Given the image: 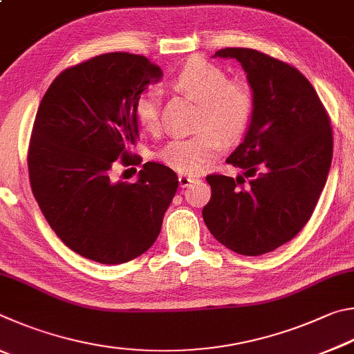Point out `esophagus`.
<instances>
[{
  "mask_svg": "<svg viewBox=\"0 0 354 354\" xmlns=\"http://www.w3.org/2000/svg\"><path fill=\"white\" fill-rule=\"evenodd\" d=\"M193 180H194V178L189 177V176H183V174H182V176H178V183H180L182 188L189 187L191 182H193Z\"/></svg>",
  "mask_w": 354,
  "mask_h": 354,
  "instance_id": "1",
  "label": "esophagus"
}]
</instances>
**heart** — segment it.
Returning a JSON list of instances; mask_svg holds the SVG:
<instances>
[{
  "instance_id": "obj_1",
  "label": "heart",
  "mask_w": 354,
  "mask_h": 354,
  "mask_svg": "<svg viewBox=\"0 0 354 354\" xmlns=\"http://www.w3.org/2000/svg\"><path fill=\"white\" fill-rule=\"evenodd\" d=\"M172 85L199 101L196 133L174 138L160 149L161 163L180 174H196L224 151L227 140H236L249 127L253 115V93L241 79H227L222 68L203 59L185 64L172 77ZM135 118L141 129H158L157 93L147 90L135 102Z\"/></svg>"
}]
</instances>
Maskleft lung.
I'll use <instances>...</instances> for the list:
<instances>
[{
    "label": "left lung",
    "mask_w": 354,
    "mask_h": 354,
    "mask_svg": "<svg viewBox=\"0 0 354 354\" xmlns=\"http://www.w3.org/2000/svg\"><path fill=\"white\" fill-rule=\"evenodd\" d=\"M214 55L236 59L252 86L249 130L227 158L250 180L238 189L239 177L209 174L212 199L202 216L222 245L258 257L289 243L311 219L333 160L331 120L295 66L250 48Z\"/></svg>",
    "instance_id": "obj_1"
}]
</instances>
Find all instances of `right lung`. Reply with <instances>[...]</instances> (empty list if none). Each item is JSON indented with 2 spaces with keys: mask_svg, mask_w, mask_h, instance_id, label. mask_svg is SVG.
<instances>
[{
  "mask_svg": "<svg viewBox=\"0 0 354 354\" xmlns=\"http://www.w3.org/2000/svg\"><path fill=\"white\" fill-rule=\"evenodd\" d=\"M163 71L145 55L109 53L66 68L37 110L28 149L30 188L66 247L101 264L140 257L158 238L177 174L147 161L135 183L110 171L141 165L135 102Z\"/></svg>",
  "mask_w": 354,
  "mask_h": 354,
  "instance_id": "obj_1",
  "label": "right lung"
}]
</instances>
